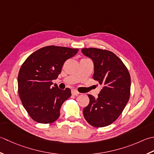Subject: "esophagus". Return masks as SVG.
Wrapping results in <instances>:
<instances>
[{
  "mask_svg": "<svg viewBox=\"0 0 154 154\" xmlns=\"http://www.w3.org/2000/svg\"><path fill=\"white\" fill-rule=\"evenodd\" d=\"M79 92H78V90H72V95H74V96H77V95H78L79 94Z\"/></svg>",
  "mask_w": 154,
  "mask_h": 154,
  "instance_id": "obj_1",
  "label": "esophagus"
}]
</instances>
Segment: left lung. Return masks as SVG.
<instances>
[{
  "mask_svg": "<svg viewBox=\"0 0 154 154\" xmlns=\"http://www.w3.org/2000/svg\"><path fill=\"white\" fill-rule=\"evenodd\" d=\"M82 52L93 60V78L102 86L97 98L88 94L89 104L83 109L84 118L94 127L107 126L117 120L130 99V74L123 62L111 51L85 48Z\"/></svg>",
  "mask_w": 154,
  "mask_h": 154,
  "instance_id": "1",
  "label": "left lung"
}]
</instances>
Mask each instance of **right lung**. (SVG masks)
<instances>
[{"instance_id":"right-lung-1","label":"right lung","mask_w":154,"mask_h":154,"mask_svg":"<svg viewBox=\"0 0 154 154\" xmlns=\"http://www.w3.org/2000/svg\"><path fill=\"white\" fill-rule=\"evenodd\" d=\"M78 48L47 46L31 54L22 64L18 76V91L30 117L40 124H51L60 116L61 106L71 96V90L58 88L57 78L67 59Z\"/></svg>"}]
</instances>
